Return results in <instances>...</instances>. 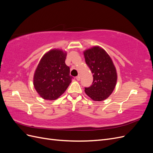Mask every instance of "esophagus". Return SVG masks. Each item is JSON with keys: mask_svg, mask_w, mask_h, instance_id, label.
<instances>
[{"mask_svg": "<svg viewBox=\"0 0 153 153\" xmlns=\"http://www.w3.org/2000/svg\"><path fill=\"white\" fill-rule=\"evenodd\" d=\"M76 79L78 80V81H80V76H77L76 77Z\"/></svg>", "mask_w": 153, "mask_h": 153, "instance_id": "esophagus-1", "label": "esophagus"}]
</instances>
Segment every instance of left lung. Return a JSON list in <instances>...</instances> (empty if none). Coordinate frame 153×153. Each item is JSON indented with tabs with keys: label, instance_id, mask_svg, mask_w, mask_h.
Listing matches in <instances>:
<instances>
[{
	"label": "left lung",
	"instance_id": "8db88e82",
	"mask_svg": "<svg viewBox=\"0 0 153 153\" xmlns=\"http://www.w3.org/2000/svg\"><path fill=\"white\" fill-rule=\"evenodd\" d=\"M85 62L93 73V82L85 88L86 94L96 101L106 100L112 93L117 80L116 69L106 51L96 46L84 52Z\"/></svg>",
	"mask_w": 153,
	"mask_h": 153
}]
</instances>
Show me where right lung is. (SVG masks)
Instances as JSON below:
<instances>
[{
    "mask_svg": "<svg viewBox=\"0 0 153 153\" xmlns=\"http://www.w3.org/2000/svg\"><path fill=\"white\" fill-rule=\"evenodd\" d=\"M67 53L53 49L40 60L34 75L33 84L41 98L55 100L61 96L70 84L72 76L65 63Z\"/></svg>",
    "mask_w": 153,
    "mask_h": 153,
    "instance_id": "add662e5",
    "label": "right lung"
}]
</instances>
